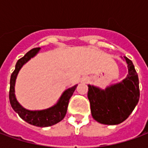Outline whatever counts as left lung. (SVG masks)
Returning <instances> with one entry per match:
<instances>
[{
  "label": "left lung",
  "instance_id": "8db88e82",
  "mask_svg": "<svg viewBox=\"0 0 148 148\" xmlns=\"http://www.w3.org/2000/svg\"><path fill=\"white\" fill-rule=\"evenodd\" d=\"M128 74L124 79L112 84L105 90L88 85V98L93 118L101 124L116 125L127 119L140 99L138 74L132 62L127 57Z\"/></svg>",
  "mask_w": 148,
  "mask_h": 148
}]
</instances>
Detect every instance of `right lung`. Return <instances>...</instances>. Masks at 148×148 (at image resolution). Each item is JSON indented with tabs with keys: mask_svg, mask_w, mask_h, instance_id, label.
I'll use <instances>...</instances> for the list:
<instances>
[{
	"mask_svg": "<svg viewBox=\"0 0 148 148\" xmlns=\"http://www.w3.org/2000/svg\"><path fill=\"white\" fill-rule=\"evenodd\" d=\"M39 47L32 49L27 52L23 58H20L16 64L15 71L12 72L10 78V90H9V101L12 108L24 121L28 124L37 127H49L57 124L65 117L67 111V106L71 96L77 88V84L74 86L68 88L62 93L61 97L54 106L42 109V110H29L26 109L18 102L15 94V85L16 80L19 74V71L25 63L35 57L40 51Z\"/></svg>",
	"mask_w": 148,
	"mask_h": 148,
	"instance_id": "add662e5",
	"label": "right lung"
}]
</instances>
